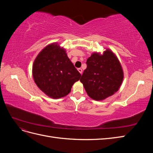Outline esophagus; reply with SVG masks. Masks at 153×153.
Returning a JSON list of instances; mask_svg holds the SVG:
<instances>
[{"mask_svg":"<svg viewBox=\"0 0 153 153\" xmlns=\"http://www.w3.org/2000/svg\"><path fill=\"white\" fill-rule=\"evenodd\" d=\"M78 71L80 72V74H82V69L81 68H78Z\"/></svg>","mask_w":153,"mask_h":153,"instance_id":"esophagus-1","label":"esophagus"}]
</instances>
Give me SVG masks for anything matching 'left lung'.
Listing matches in <instances>:
<instances>
[{
  "label": "left lung",
  "instance_id": "8db88e82",
  "mask_svg": "<svg viewBox=\"0 0 153 153\" xmlns=\"http://www.w3.org/2000/svg\"><path fill=\"white\" fill-rule=\"evenodd\" d=\"M86 64L80 82L92 99L103 100L118 91L123 71L119 60L110 50H106L103 55L92 53Z\"/></svg>",
  "mask_w": 153,
  "mask_h": 153
}]
</instances>
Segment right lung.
<instances>
[{
	"label": "right lung",
	"instance_id": "right-lung-1",
	"mask_svg": "<svg viewBox=\"0 0 153 153\" xmlns=\"http://www.w3.org/2000/svg\"><path fill=\"white\" fill-rule=\"evenodd\" d=\"M32 75L39 89L55 99L68 95L81 76L65 50L57 44L47 46L39 53L34 62Z\"/></svg>",
	"mask_w": 153,
	"mask_h": 153
}]
</instances>
